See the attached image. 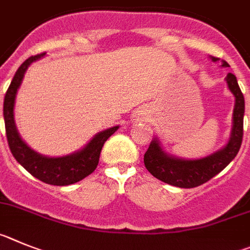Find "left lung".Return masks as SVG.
Returning <instances> with one entry per match:
<instances>
[{
  "mask_svg": "<svg viewBox=\"0 0 250 250\" xmlns=\"http://www.w3.org/2000/svg\"><path fill=\"white\" fill-rule=\"evenodd\" d=\"M218 61L219 58L212 57ZM223 67H229L226 61H222ZM230 92L234 94L235 105L233 111V128L230 139L223 149L213 153L202 159L187 161L170 157L163 152L157 138L150 142L147 152L145 153V166L148 172L159 181L179 188H194L212 179L214 175L222 172L230 163L243 141V117H244V96L239 88L237 77L228 73L226 77Z\"/></svg>",
  "mask_w": 250,
  "mask_h": 250,
  "instance_id": "1",
  "label": "left lung"
}]
</instances>
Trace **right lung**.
Returning <instances> with one entry per match:
<instances>
[{"instance_id":"add662e5","label":"right lung","mask_w":250,"mask_h":250,"mask_svg":"<svg viewBox=\"0 0 250 250\" xmlns=\"http://www.w3.org/2000/svg\"><path fill=\"white\" fill-rule=\"evenodd\" d=\"M44 53L27 58L16 72L3 101V118L8 147L16 161L28 173L40 181L52 186H69L91 174L98 166L100 154L104 142L118 129V125L100 132L82 150L66 157L49 158L36 153L24 143L16 129L13 121V105L17 89L23 80L24 72L32 62L43 57Z\"/></svg>"}]
</instances>
